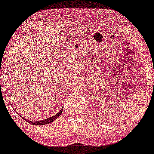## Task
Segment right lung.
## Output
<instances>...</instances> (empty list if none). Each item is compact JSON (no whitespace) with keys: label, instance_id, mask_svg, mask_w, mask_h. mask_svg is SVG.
Listing matches in <instances>:
<instances>
[{"label":"right lung","instance_id":"1","mask_svg":"<svg viewBox=\"0 0 154 154\" xmlns=\"http://www.w3.org/2000/svg\"><path fill=\"white\" fill-rule=\"evenodd\" d=\"M63 107L61 108V110H60L57 114H55V116H51V117L49 118H48V119H44V120H41V121H36V122H31V121H29V120H27V119L22 118L20 114H19V116H20V117H21L22 118H23V119H24L25 121L27 122L28 123H30V124L34 125H46V124H48V123H51L52 122H54V120H55L56 119H57V118H58V117H59V116H61V114H62V112H63Z\"/></svg>","mask_w":154,"mask_h":154}]
</instances>
